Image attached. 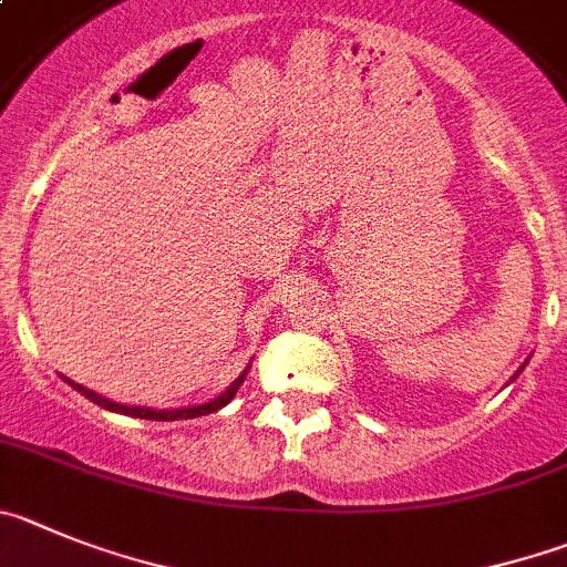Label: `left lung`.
<instances>
[{"mask_svg": "<svg viewBox=\"0 0 567 567\" xmlns=\"http://www.w3.org/2000/svg\"><path fill=\"white\" fill-rule=\"evenodd\" d=\"M520 371H523V368H520ZM520 371H517V373H520ZM517 373H514V377H517ZM514 377H512V379H514Z\"/></svg>", "mask_w": 567, "mask_h": 567, "instance_id": "left-lung-1", "label": "left lung"}]
</instances>
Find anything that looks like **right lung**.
<instances>
[{"mask_svg": "<svg viewBox=\"0 0 567 567\" xmlns=\"http://www.w3.org/2000/svg\"><path fill=\"white\" fill-rule=\"evenodd\" d=\"M249 368H244L241 373H238V379H233L230 385H227L225 393H219L216 399H210V402L205 404H194V408H174V410H154V408H140V404H121V402H112V399L101 396V393L90 391V388L78 385V382H72V379H66L72 388H75L81 396H86L90 402H95L97 408H106L112 410V413H123V415H134V419H148V422H176V419H199V415H207V413H216V410L225 408L227 402H230L233 396L238 393V388H241L244 377H247Z\"/></svg>", "mask_w": 567, "mask_h": 567, "instance_id": "obj_1", "label": "right lung"}]
</instances>
